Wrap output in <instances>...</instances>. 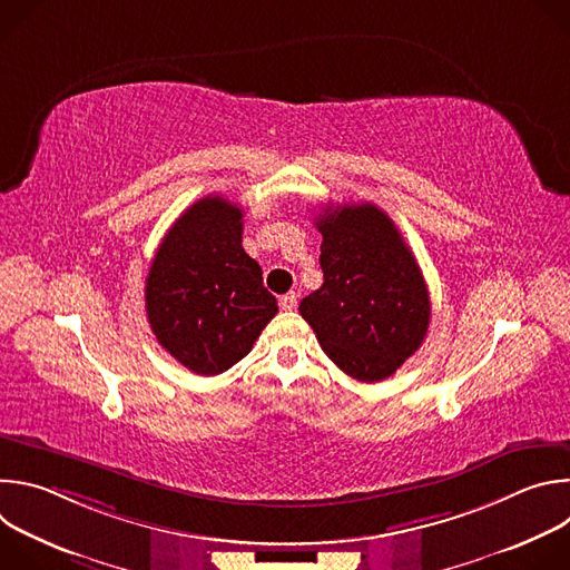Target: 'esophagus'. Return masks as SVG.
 Returning a JSON list of instances; mask_svg holds the SVG:
<instances>
[{"label":"esophagus","instance_id":"1","mask_svg":"<svg viewBox=\"0 0 570 570\" xmlns=\"http://www.w3.org/2000/svg\"><path fill=\"white\" fill-rule=\"evenodd\" d=\"M279 306H282L284 311H293V308L297 306V293L291 291V293L282 295V297H279Z\"/></svg>","mask_w":570,"mask_h":570}]
</instances>
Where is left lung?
<instances>
[{
  "label": "left lung",
  "mask_w": 570,
  "mask_h": 570,
  "mask_svg": "<svg viewBox=\"0 0 570 570\" xmlns=\"http://www.w3.org/2000/svg\"><path fill=\"white\" fill-rule=\"evenodd\" d=\"M324 282L299 302L317 343L363 383L392 376L426 338L431 297L413 250L372 203L317 214Z\"/></svg>",
  "instance_id": "obj_1"
}]
</instances>
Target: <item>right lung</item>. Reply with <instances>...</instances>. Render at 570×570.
Here are the masks:
<instances>
[{
	"mask_svg": "<svg viewBox=\"0 0 570 570\" xmlns=\"http://www.w3.org/2000/svg\"><path fill=\"white\" fill-rule=\"evenodd\" d=\"M240 234L243 209L205 196L161 238L146 277V317L157 343L200 376L248 356L277 313Z\"/></svg>",
	"mask_w": 570,
	"mask_h": 570,
	"instance_id": "1",
	"label": "right lung"
}]
</instances>
